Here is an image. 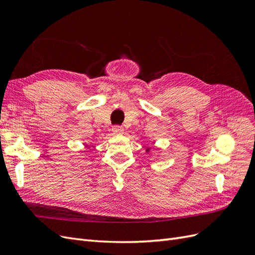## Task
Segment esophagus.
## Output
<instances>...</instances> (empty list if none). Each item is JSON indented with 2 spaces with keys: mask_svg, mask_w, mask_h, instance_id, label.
Segmentation results:
<instances>
[{
  "mask_svg": "<svg viewBox=\"0 0 255 255\" xmlns=\"http://www.w3.org/2000/svg\"><path fill=\"white\" fill-rule=\"evenodd\" d=\"M113 132H114V134H121V133H123V128L119 126H115V127H113Z\"/></svg>",
  "mask_w": 255,
  "mask_h": 255,
  "instance_id": "obj_1",
  "label": "esophagus"
}]
</instances>
